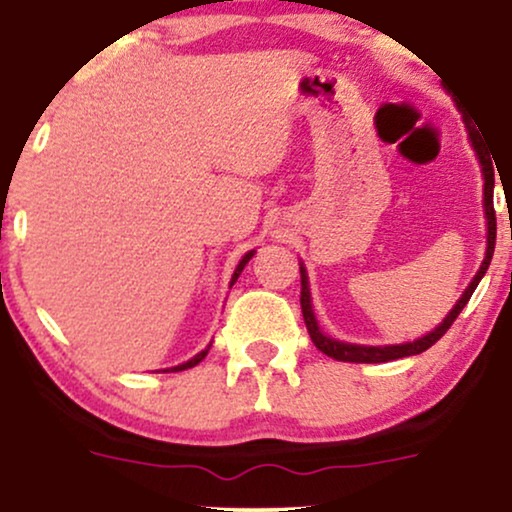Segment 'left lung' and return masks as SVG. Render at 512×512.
<instances>
[{
    "label": "left lung",
    "instance_id": "left-lung-1",
    "mask_svg": "<svg viewBox=\"0 0 512 512\" xmlns=\"http://www.w3.org/2000/svg\"><path fill=\"white\" fill-rule=\"evenodd\" d=\"M463 122H465V129H468L470 146H472V151H475V155H477V163H480V167H482V179H484L482 208H484V219H487V250H484V260L480 264V269H477V274L472 276V281L468 283V288L463 290V295L458 297L454 307H451V312L446 314L444 319H442V323H437V326L432 328L430 333L420 335V338L411 340V342H399V345H357V342L335 340V338H331V335H326V333L321 331L319 321H316L314 307H312V290H309L307 267H304V262H300V283H302L300 304H302L304 326H307L309 338H312L316 349H321V352L328 354V357H331V359L349 361V364H383V361H394V359H401V357H413V354L425 352V349H430L439 338H442L446 331H449L451 323L456 321V316L461 314L465 304H468L470 295L475 293L477 286H480L482 276L487 274L491 257H494V245H496L494 163H491V160H489V151H487V146H484V141H482L484 134L480 137V132H477L475 127L468 125L465 115H463Z\"/></svg>",
    "mask_w": 512,
    "mask_h": 512
}]
</instances>
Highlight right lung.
<instances>
[{
  "mask_svg": "<svg viewBox=\"0 0 512 512\" xmlns=\"http://www.w3.org/2000/svg\"><path fill=\"white\" fill-rule=\"evenodd\" d=\"M255 252H257V250H248V252H245V255L241 257V262H238V264H236L234 274H231L229 288H231V286H234V283L238 281V276H241V271L245 269V264H248V262L252 260V255H255ZM210 347H212V342H210V345H208V347H205V349H203V352H198V354H196V357H191L189 361H184V364H177V366H172V368H163V373H177V371H186V368H193V366H196V364H200V361H203L205 357H208ZM158 373H160V371H158Z\"/></svg>",
  "mask_w": 512,
  "mask_h": 512,
  "instance_id": "right-lung-1",
  "label": "right lung"
}]
</instances>
